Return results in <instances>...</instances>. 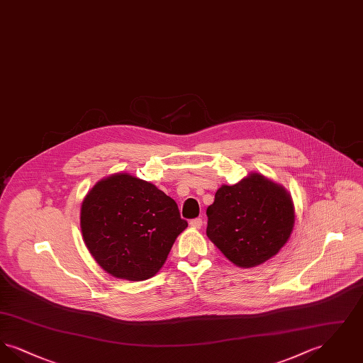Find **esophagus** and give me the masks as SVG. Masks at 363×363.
I'll use <instances>...</instances> for the list:
<instances>
[{
	"label": "esophagus",
	"instance_id": "esophagus-1",
	"mask_svg": "<svg viewBox=\"0 0 363 363\" xmlns=\"http://www.w3.org/2000/svg\"><path fill=\"white\" fill-rule=\"evenodd\" d=\"M189 225H191L193 228H201V225H203V219H200V218H196V219L190 220Z\"/></svg>",
	"mask_w": 363,
	"mask_h": 363
}]
</instances>
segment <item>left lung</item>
<instances>
[{
    "label": "left lung",
    "instance_id": "8db88e82",
    "mask_svg": "<svg viewBox=\"0 0 363 363\" xmlns=\"http://www.w3.org/2000/svg\"><path fill=\"white\" fill-rule=\"evenodd\" d=\"M207 235L227 259L252 268L274 257L293 233L291 196L259 173L222 185L207 208Z\"/></svg>",
    "mask_w": 363,
    "mask_h": 363
}]
</instances>
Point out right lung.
Listing matches in <instances>:
<instances>
[{
	"label": "right lung",
	"mask_w": 363,
	"mask_h": 363,
	"mask_svg": "<svg viewBox=\"0 0 363 363\" xmlns=\"http://www.w3.org/2000/svg\"><path fill=\"white\" fill-rule=\"evenodd\" d=\"M80 227L86 249L107 274L141 281L159 272L188 222L155 185L117 173L86 193Z\"/></svg>",
	"instance_id": "right-lung-1"
}]
</instances>
